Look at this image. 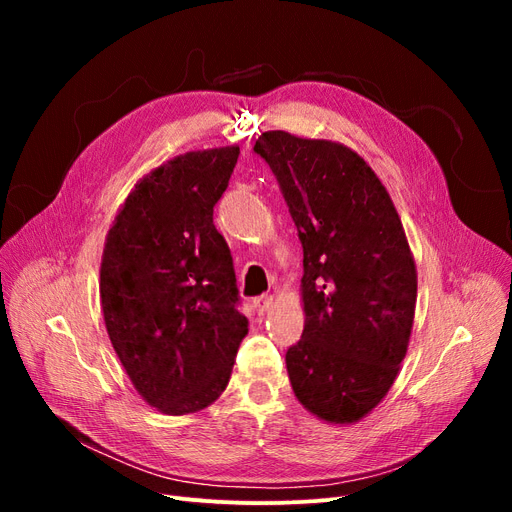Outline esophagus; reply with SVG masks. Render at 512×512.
Listing matches in <instances>:
<instances>
[{"label": "esophagus", "instance_id": "esophagus-1", "mask_svg": "<svg viewBox=\"0 0 512 512\" xmlns=\"http://www.w3.org/2000/svg\"><path fill=\"white\" fill-rule=\"evenodd\" d=\"M255 307H257V313H259V315L267 313V311H270V309L274 307V297H272V294H265V297H259V299L255 301Z\"/></svg>", "mask_w": 512, "mask_h": 512}]
</instances>
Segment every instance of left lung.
<instances>
[{"instance_id":"1","label":"left lung","mask_w":512,"mask_h":512,"mask_svg":"<svg viewBox=\"0 0 512 512\" xmlns=\"http://www.w3.org/2000/svg\"><path fill=\"white\" fill-rule=\"evenodd\" d=\"M274 170L303 245L305 328L288 348L294 396L317 419L351 425L392 388L413 332L417 267L386 186L332 139L267 130Z\"/></svg>"}]
</instances>
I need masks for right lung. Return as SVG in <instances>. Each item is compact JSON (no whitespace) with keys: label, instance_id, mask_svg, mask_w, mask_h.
I'll use <instances>...</instances> for the list:
<instances>
[{"label":"right lung","instance_id":"add662e5","mask_svg":"<svg viewBox=\"0 0 512 512\" xmlns=\"http://www.w3.org/2000/svg\"><path fill=\"white\" fill-rule=\"evenodd\" d=\"M238 153V145L188 151L153 168L105 236V330L134 390L164 415L213 405L249 332L230 249L213 226Z\"/></svg>","mask_w":512,"mask_h":512}]
</instances>
